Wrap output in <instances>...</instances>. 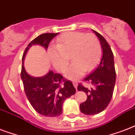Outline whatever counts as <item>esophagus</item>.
<instances>
[{
  "label": "esophagus",
  "instance_id": "34e87169",
  "mask_svg": "<svg viewBox=\"0 0 135 135\" xmlns=\"http://www.w3.org/2000/svg\"><path fill=\"white\" fill-rule=\"evenodd\" d=\"M73 85H74V86L75 87L76 90H77V88H78V83H77L76 82H74V83H73Z\"/></svg>",
  "mask_w": 135,
  "mask_h": 135
}]
</instances>
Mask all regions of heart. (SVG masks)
Listing matches in <instances>:
<instances>
[{"label": "heart", "instance_id": "heart-1", "mask_svg": "<svg viewBox=\"0 0 135 135\" xmlns=\"http://www.w3.org/2000/svg\"><path fill=\"white\" fill-rule=\"evenodd\" d=\"M71 52L74 61L68 68L65 76L76 80L85 71H92L98 63L101 56V45L94 35L79 31L65 33L57 39L56 46L48 49L53 65L60 72H64L69 64L66 55Z\"/></svg>", "mask_w": 135, "mask_h": 135}]
</instances>
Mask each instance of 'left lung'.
I'll return each mask as SVG.
<instances>
[{"label":"left lung","mask_w":135,"mask_h":135,"mask_svg":"<svg viewBox=\"0 0 135 135\" xmlns=\"http://www.w3.org/2000/svg\"><path fill=\"white\" fill-rule=\"evenodd\" d=\"M92 31L100 41L102 57L94 71L84 79L93 88L80 84L78 86V91L84 92L88 96L87 100L80 104V111L85 115H95L107 108L112 98L116 78L113 54L109 43L102 35Z\"/></svg>","instance_id":"1"}]
</instances>
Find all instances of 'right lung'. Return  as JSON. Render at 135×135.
I'll return each mask as SVG.
<instances>
[{
  "label": "right lung",
  "instance_id": "add662e5",
  "mask_svg": "<svg viewBox=\"0 0 135 135\" xmlns=\"http://www.w3.org/2000/svg\"><path fill=\"white\" fill-rule=\"evenodd\" d=\"M57 34L59 33H46L36 37L26 47L22 57L21 78L25 94L33 108L41 115L47 117L61 115L64 102L76 93V89L70 80H65L61 75L55 74L52 70L41 77L30 76L25 70L24 61L31 47L41 45L47 50L50 42Z\"/></svg>",
  "mask_w": 135,
  "mask_h": 135
}]
</instances>
